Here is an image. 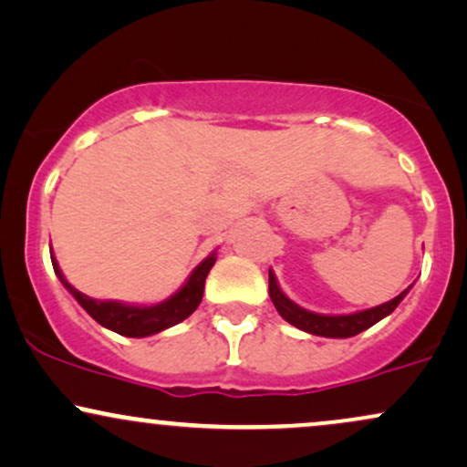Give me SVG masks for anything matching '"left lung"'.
Segmentation results:
<instances>
[{
  "instance_id": "obj_1",
  "label": "left lung",
  "mask_w": 467,
  "mask_h": 467,
  "mask_svg": "<svg viewBox=\"0 0 467 467\" xmlns=\"http://www.w3.org/2000/svg\"><path fill=\"white\" fill-rule=\"evenodd\" d=\"M411 289V287H409ZM409 289H404L400 296H396L394 300L385 302L368 311L350 313V316H319V313H311L306 308L297 306L296 302H291L287 296L283 294L276 283V276L269 269V297H272L274 306L280 313V317L287 319L291 326L305 330V333L319 335V337H333V339H346V337H355L363 330H368L369 326L389 316L394 308L400 305V300L409 294Z\"/></svg>"
}]
</instances>
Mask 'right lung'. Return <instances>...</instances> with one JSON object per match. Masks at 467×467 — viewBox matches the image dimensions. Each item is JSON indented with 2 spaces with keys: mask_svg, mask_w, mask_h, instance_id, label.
<instances>
[{
  "mask_svg": "<svg viewBox=\"0 0 467 467\" xmlns=\"http://www.w3.org/2000/svg\"><path fill=\"white\" fill-rule=\"evenodd\" d=\"M217 256L215 252L204 258L198 267L193 269L187 283L182 285V289L178 294H173L170 300L161 302V305L151 306H134V305H121V302H99L93 300V297L84 296L76 287H71L67 283L63 272H60L58 263L52 256V265L56 276L60 278V283L65 285V289L80 302L84 311L91 316L95 322L102 324L104 328L112 330V333H119L123 337H150L161 333V330L170 328V326L182 322L187 319L195 308L200 306L202 296H204V283L206 276H209L211 267L215 265Z\"/></svg>",
  "mask_w": 467,
  "mask_h": 467,
  "instance_id": "1",
  "label": "right lung"
}]
</instances>
